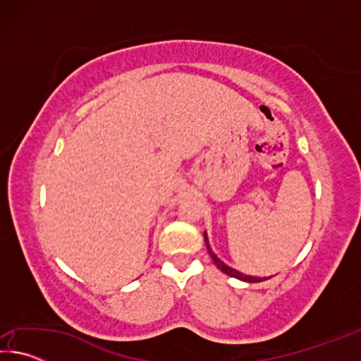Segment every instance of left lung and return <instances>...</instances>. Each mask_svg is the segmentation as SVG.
<instances>
[{"mask_svg":"<svg viewBox=\"0 0 361 361\" xmlns=\"http://www.w3.org/2000/svg\"><path fill=\"white\" fill-rule=\"evenodd\" d=\"M204 240H205L207 250H209V255L212 256L213 262H215V266H216L221 272L228 274V276L234 277V279H239V280H242V282H248V283H258V282H264V280L271 279V277H267V279H266V277H253V276H247V274H242V272H239V271H235V269L229 267L228 264H226V262H223L221 259L218 258V256H216L215 253H213V250H212L210 243H209V237H207V232H204Z\"/></svg>","mask_w":361,"mask_h":361,"instance_id":"obj_1","label":"left lung"}]
</instances>
